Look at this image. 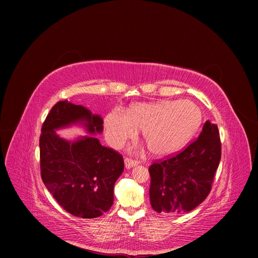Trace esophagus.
Masks as SVG:
<instances>
[{
    "label": "esophagus",
    "instance_id": "esophagus-1",
    "mask_svg": "<svg viewBox=\"0 0 258 258\" xmlns=\"http://www.w3.org/2000/svg\"><path fill=\"white\" fill-rule=\"evenodd\" d=\"M138 164H139L138 161H135V160H132V159H128V158H126L124 160V165H125L126 169H130V168H132L134 166H137Z\"/></svg>",
    "mask_w": 258,
    "mask_h": 258
}]
</instances>
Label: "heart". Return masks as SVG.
Segmentation results:
<instances>
[{
	"label": "heart",
	"instance_id": "b5f03b06",
	"mask_svg": "<svg viewBox=\"0 0 258 258\" xmlns=\"http://www.w3.org/2000/svg\"><path fill=\"white\" fill-rule=\"evenodd\" d=\"M203 122L201 108L189 100L137 103L127 113L113 110L105 116L106 139L120 147L137 136L142 137L156 156H166L181 150L199 131Z\"/></svg>",
	"mask_w": 258,
	"mask_h": 258
}]
</instances>
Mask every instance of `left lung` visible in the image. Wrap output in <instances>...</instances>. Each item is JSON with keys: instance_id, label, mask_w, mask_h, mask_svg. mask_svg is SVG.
I'll return each instance as SVG.
<instances>
[{"instance_id": "left-lung-1", "label": "left lung", "mask_w": 258, "mask_h": 258, "mask_svg": "<svg viewBox=\"0 0 258 258\" xmlns=\"http://www.w3.org/2000/svg\"><path fill=\"white\" fill-rule=\"evenodd\" d=\"M222 155L218 125L206 121L200 136L178 155L150 166V199L157 212L194 210L211 190Z\"/></svg>"}]
</instances>
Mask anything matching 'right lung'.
I'll list each match as a JSON object with an SVG mask.
<instances>
[{"mask_svg": "<svg viewBox=\"0 0 258 258\" xmlns=\"http://www.w3.org/2000/svg\"><path fill=\"white\" fill-rule=\"evenodd\" d=\"M73 124H81L90 135L103 131L99 115L84 105L58 101L42 126L40 174L66 211L81 219L98 218L113 205L114 185L124 169L123 158L94 136L69 141L55 132Z\"/></svg>", "mask_w": 258, "mask_h": 258, "instance_id": "1", "label": "right lung"}]
</instances>
